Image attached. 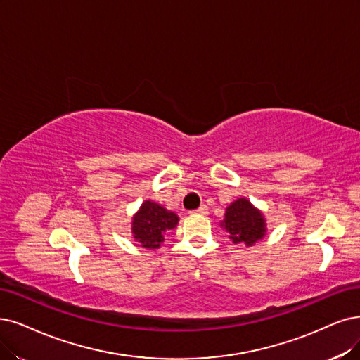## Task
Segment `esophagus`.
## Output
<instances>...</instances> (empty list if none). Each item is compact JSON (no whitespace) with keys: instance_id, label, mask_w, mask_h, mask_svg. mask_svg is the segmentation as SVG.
<instances>
[{"instance_id":"esophagus-1","label":"esophagus","mask_w":360,"mask_h":360,"mask_svg":"<svg viewBox=\"0 0 360 360\" xmlns=\"http://www.w3.org/2000/svg\"><path fill=\"white\" fill-rule=\"evenodd\" d=\"M191 214H193V215H206V214H207V206H205V205H203V206H200L198 209L193 210Z\"/></svg>"}]
</instances>
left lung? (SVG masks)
<instances>
[{
	"label": "left lung",
	"mask_w": 360,
	"mask_h": 360,
	"mask_svg": "<svg viewBox=\"0 0 360 360\" xmlns=\"http://www.w3.org/2000/svg\"><path fill=\"white\" fill-rule=\"evenodd\" d=\"M221 225L229 231L230 238L236 245L243 243L252 246L267 233V224L262 212L245 197L237 198L225 209V218Z\"/></svg>",
	"instance_id": "8db88e82"
}]
</instances>
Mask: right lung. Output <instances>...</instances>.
Returning <instances> with one entry per match:
<instances>
[{
  "mask_svg": "<svg viewBox=\"0 0 360 360\" xmlns=\"http://www.w3.org/2000/svg\"><path fill=\"white\" fill-rule=\"evenodd\" d=\"M176 214L155 202L145 200L131 218V234L145 249H158L165 242V234L178 225Z\"/></svg>",
  "mask_w": 360,
  "mask_h": 360,
  "instance_id": "add662e5",
  "label": "right lung"
}]
</instances>
